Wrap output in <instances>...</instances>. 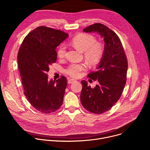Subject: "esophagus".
<instances>
[{
    "instance_id": "1",
    "label": "esophagus",
    "mask_w": 150,
    "mask_h": 150,
    "mask_svg": "<svg viewBox=\"0 0 150 150\" xmlns=\"http://www.w3.org/2000/svg\"><path fill=\"white\" fill-rule=\"evenodd\" d=\"M75 81H76V80L74 79H72V78H71V79H68V83H73V82H74Z\"/></svg>"
}]
</instances>
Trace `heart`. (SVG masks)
<instances>
[{
    "label": "heart",
    "instance_id": "b5f03b06",
    "mask_svg": "<svg viewBox=\"0 0 150 150\" xmlns=\"http://www.w3.org/2000/svg\"><path fill=\"white\" fill-rule=\"evenodd\" d=\"M71 44L78 50L83 52L84 57L91 65L97 64L102 58L104 47L100 42H96V38L88 34H80L74 37ZM65 45H61L57 51V56L63 59L65 57L67 49ZM87 65L85 63H74L65 69V73L72 77L77 78L81 72L85 71Z\"/></svg>",
    "mask_w": 150,
    "mask_h": 150
}]
</instances>
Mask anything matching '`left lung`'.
Returning a JSON list of instances; mask_svg holds the SVG:
<instances>
[{"label": "left lung", "mask_w": 150, "mask_h": 150, "mask_svg": "<svg viewBox=\"0 0 150 150\" xmlns=\"http://www.w3.org/2000/svg\"><path fill=\"white\" fill-rule=\"evenodd\" d=\"M85 33L97 32L103 37L104 50L96 71L87 77L98 80L99 83L92 88L86 81H82L81 102L89 112L101 114L119 100L126 81L127 60L117 35L108 27L96 23L83 30Z\"/></svg>", "instance_id": "1"}]
</instances>
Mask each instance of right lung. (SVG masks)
I'll list each match as a JSON object with an SVG mask.
<instances>
[{"label": "right lung", "mask_w": 150, "mask_h": 150, "mask_svg": "<svg viewBox=\"0 0 150 150\" xmlns=\"http://www.w3.org/2000/svg\"><path fill=\"white\" fill-rule=\"evenodd\" d=\"M68 34L41 26L25 37L18 53V69L25 94L37 110L50 113L57 110L63 101L67 86L66 77L49 81V66L57 59L56 47Z\"/></svg>", "instance_id": "obj_1"}]
</instances>
